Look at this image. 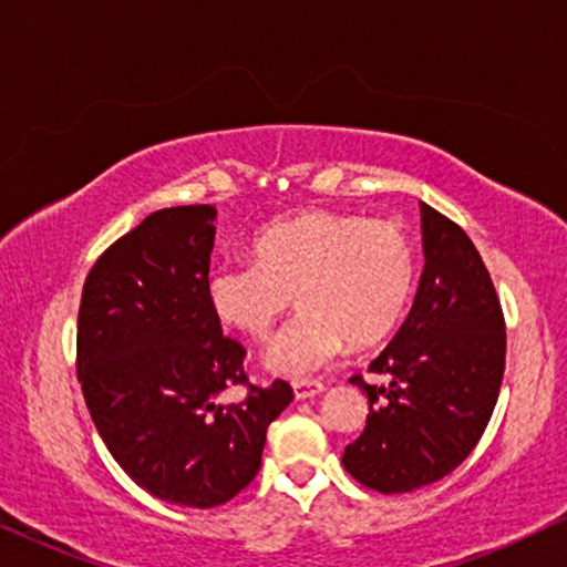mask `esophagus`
Instances as JSON below:
<instances>
[{
    "label": "esophagus",
    "instance_id": "esophagus-1",
    "mask_svg": "<svg viewBox=\"0 0 567 567\" xmlns=\"http://www.w3.org/2000/svg\"><path fill=\"white\" fill-rule=\"evenodd\" d=\"M324 390L322 382H293V398L309 400Z\"/></svg>",
    "mask_w": 567,
    "mask_h": 567
}]
</instances>
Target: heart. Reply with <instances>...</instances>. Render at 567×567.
<instances>
[{
    "mask_svg": "<svg viewBox=\"0 0 567 567\" xmlns=\"http://www.w3.org/2000/svg\"><path fill=\"white\" fill-rule=\"evenodd\" d=\"M255 260L219 262L206 299L231 330L262 340L291 307L301 315L266 348L284 377L328 367L348 340L367 348L398 328L415 289V247L392 221L343 212H299L262 227Z\"/></svg>",
    "mask_w": 567,
    "mask_h": 567,
    "instance_id": "heart-1",
    "label": "heart"
}]
</instances>
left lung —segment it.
<instances>
[{
  "label": "left lung",
  "mask_w": 567,
  "mask_h": 567,
  "mask_svg": "<svg viewBox=\"0 0 567 567\" xmlns=\"http://www.w3.org/2000/svg\"><path fill=\"white\" fill-rule=\"evenodd\" d=\"M425 268L415 305L369 371L390 386L351 377L369 398L363 433L346 446L343 467L377 493L436 483L477 446L506 369V320L493 278L460 224L429 204Z\"/></svg>",
  "instance_id": "8db88e82"
}]
</instances>
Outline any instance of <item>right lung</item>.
<instances>
[{
  "label": "right lung",
  "instance_id": "add662e5",
  "mask_svg": "<svg viewBox=\"0 0 567 567\" xmlns=\"http://www.w3.org/2000/svg\"><path fill=\"white\" fill-rule=\"evenodd\" d=\"M212 204L146 216L90 268L76 317V379L107 452L154 498L214 508L260 470L291 386L247 382L245 348L206 299ZM248 386L243 403L218 392Z\"/></svg>",
  "mask_w": 567,
  "mask_h": 567
}]
</instances>
